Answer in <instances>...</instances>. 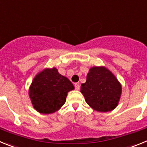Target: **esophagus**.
I'll return each mask as SVG.
<instances>
[{"label": "esophagus", "instance_id": "34e87169", "mask_svg": "<svg viewBox=\"0 0 147 147\" xmlns=\"http://www.w3.org/2000/svg\"><path fill=\"white\" fill-rule=\"evenodd\" d=\"M75 88L76 90L80 89V85H79V83H75Z\"/></svg>", "mask_w": 147, "mask_h": 147}]
</instances>
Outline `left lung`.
I'll list each match as a JSON object with an SVG mask.
<instances>
[{"label":"left lung","instance_id":"left-lung-1","mask_svg":"<svg viewBox=\"0 0 147 147\" xmlns=\"http://www.w3.org/2000/svg\"><path fill=\"white\" fill-rule=\"evenodd\" d=\"M80 92L89 106L100 112H108L118 105L121 86L114 75L105 67H92Z\"/></svg>","mask_w":147,"mask_h":147}]
</instances>
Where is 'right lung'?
<instances>
[{
    "mask_svg": "<svg viewBox=\"0 0 147 147\" xmlns=\"http://www.w3.org/2000/svg\"><path fill=\"white\" fill-rule=\"evenodd\" d=\"M74 89L72 82L55 68L46 69L36 76L29 90L32 104L37 111L55 112L66 102L67 93Z\"/></svg>",
    "mask_w": 147,
    "mask_h": 147,
    "instance_id": "add662e5",
    "label": "right lung"
}]
</instances>
